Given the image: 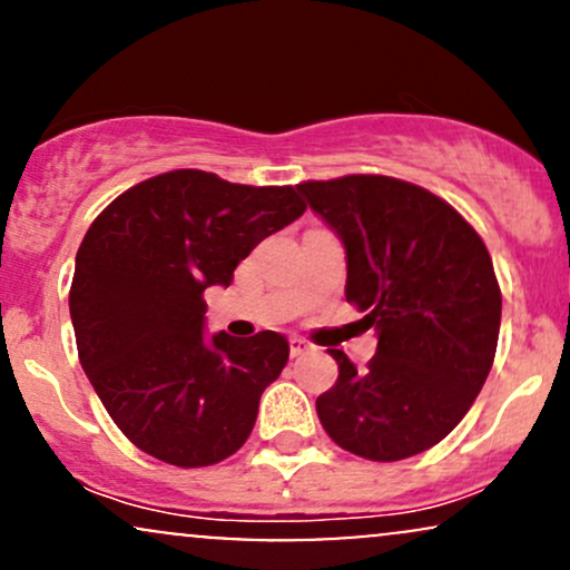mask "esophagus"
Here are the masks:
<instances>
[{
  "mask_svg": "<svg viewBox=\"0 0 570 570\" xmlns=\"http://www.w3.org/2000/svg\"><path fill=\"white\" fill-rule=\"evenodd\" d=\"M305 351H311V345H307L303 337H289V353H292V358L303 356Z\"/></svg>",
  "mask_w": 570,
  "mask_h": 570,
  "instance_id": "1",
  "label": "esophagus"
}]
</instances>
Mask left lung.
<instances>
[{
	"label": "left lung",
	"instance_id": "left-lung-1",
	"mask_svg": "<svg viewBox=\"0 0 570 570\" xmlns=\"http://www.w3.org/2000/svg\"><path fill=\"white\" fill-rule=\"evenodd\" d=\"M297 189L343 240L345 299L377 332L362 372L330 348L340 375L316 399L318 421L370 461L434 448L493 367L501 289L485 244L450 203L394 176L351 174Z\"/></svg>",
	"mask_w": 570,
	"mask_h": 570
}]
</instances>
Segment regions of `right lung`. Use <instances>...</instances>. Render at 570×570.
Wrapping results in <instances>:
<instances>
[{"instance_id":"right-lung-1","label":"right lung","mask_w":570,"mask_h":570,"mask_svg":"<svg viewBox=\"0 0 570 570\" xmlns=\"http://www.w3.org/2000/svg\"><path fill=\"white\" fill-rule=\"evenodd\" d=\"M305 208L294 187L179 168L126 189L88 227L69 292L77 353L109 417L147 455L198 469L248 440L289 343L271 330L206 337L203 292L230 286L240 259Z\"/></svg>"}]
</instances>
